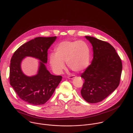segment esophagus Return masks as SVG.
<instances>
[{"label": "esophagus", "instance_id": "obj_1", "mask_svg": "<svg viewBox=\"0 0 133 133\" xmlns=\"http://www.w3.org/2000/svg\"><path fill=\"white\" fill-rule=\"evenodd\" d=\"M75 76V75H74L68 76V78H69V79H73V78H74Z\"/></svg>", "mask_w": 133, "mask_h": 133}]
</instances>
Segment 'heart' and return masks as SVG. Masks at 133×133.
Segmentation results:
<instances>
[{
  "mask_svg": "<svg viewBox=\"0 0 133 133\" xmlns=\"http://www.w3.org/2000/svg\"><path fill=\"white\" fill-rule=\"evenodd\" d=\"M91 51L88 43L84 41H64L55 49V54L50 56L52 68L60 74L65 68L64 62L74 71H82L88 68L90 62Z\"/></svg>",
  "mask_w": 133,
  "mask_h": 133,
  "instance_id": "obj_1",
  "label": "heart"
}]
</instances>
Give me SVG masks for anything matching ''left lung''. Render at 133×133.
I'll return each instance as SVG.
<instances>
[{"label":"left lung","instance_id":"left-lung-1","mask_svg":"<svg viewBox=\"0 0 133 133\" xmlns=\"http://www.w3.org/2000/svg\"><path fill=\"white\" fill-rule=\"evenodd\" d=\"M85 38L92 45L93 59L81 76L84 79L81 94L87 102L97 103L106 98L119 86L122 63L110 43L93 37Z\"/></svg>","mask_w":133,"mask_h":133}]
</instances>
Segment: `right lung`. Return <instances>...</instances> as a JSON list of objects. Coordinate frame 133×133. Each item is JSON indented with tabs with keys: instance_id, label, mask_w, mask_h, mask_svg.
<instances>
[{
	"instance_id": "1",
	"label": "right lung",
	"mask_w": 133,
	"mask_h": 133,
	"mask_svg": "<svg viewBox=\"0 0 133 133\" xmlns=\"http://www.w3.org/2000/svg\"><path fill=\"white\" fill-rule=\"evenodd\" d=\"M56 36L37 37L19 46L11 59L9 80L17 95L25 102L33 105L45 103L52 96L62 80L61 76L51 75L45 64L48 61V50ZM26 56L38 58L41 61L37 75L27 77L20 69V63Z\"/></svg>"
}]
</instances>
